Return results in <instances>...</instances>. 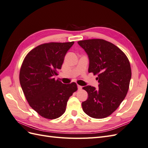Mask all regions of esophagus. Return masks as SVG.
Instances as JSON below:
<instances>
[{
	"label": "esophagus",
	"instance_id": "1",
	"mask_svg": "<svg viewBox=\"0 0 148 148\" xmlns=\"http://www.w3.org/2000/svg\"><path fill=\"white\" fill-rule=\"evenodd\" d=\"M77 87H78V90H82V86H80V85H77Z\"/></svg>",
	"mask_w": 148,
	"mask_h": 148
}]
</instances>
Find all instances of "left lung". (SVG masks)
Wrapping results in <instances>:
<instances>
[{
    "label": "left lung",
    "mask_w": 148,
    "mask_h": 148,
    "mask_svg": "<svg viewBox=\"0 0 148 148\" xmlns=\"http://www.w3.org/2000/svg\"><path fill=\"white\" fill-rule=\"evenodd\" d=\"M78 44L88 56V72L97 74L99 83L97 89L83 88L88 95L82 104L83 110L91 117L106 118L118 108L127 95L132 77L130 64L118 47L105 40H83Z\"/></svg>",
    "instance_id": "8db88e82"
}]
</instances>
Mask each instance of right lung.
Returning <instances> with one entry per match:
<instances>
[{"label": "right lung", "instance_id": "obj_1", "mask_svg": "<svg viewBox=\"0 0 148 148\" xmlns=\"http://www.w3.org/2000/svg\"><path fill=\"white\" fill-rule=\"evenodd\" d=\"M74 42L39 45L25 58L20 83L29 106L42 117L59 118L66 110L69 97L77 90V84H64L54 77Z\"/></svg>", "mask_w": 148, "mask_h": 148}]
</instances>
